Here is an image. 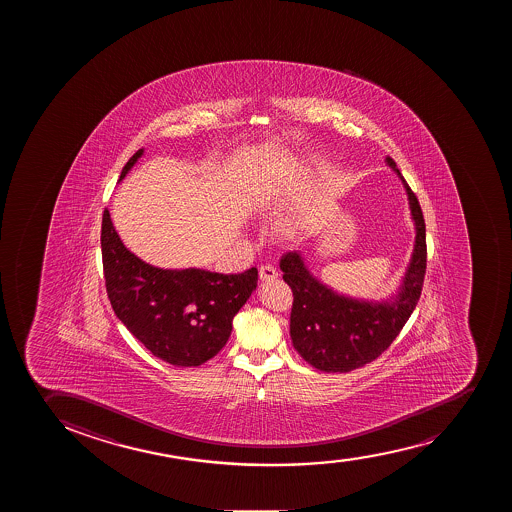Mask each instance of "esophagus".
Returning a JSON list of instances; mask_svg holds the SVG:
<instances>
[{"mask_svg": "<svg viewBox=\"0 0 512 512\" xmlns=\"http://www.w3.org/2000/svg\"><path fill=\"white\" fill-rule=\"evenodd\" d=\"M259 275L262 282H270V280H275L279 277V272L272 265H262L259 269Z\"/></svg>", "mask_w": 512, "mask_h": 512, "instance_id": "34e87169", "label": "esophagus"}]
</instances>
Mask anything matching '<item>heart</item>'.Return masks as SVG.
<instances>
[{
    "label": "heart",
    "mask_w": 512,
    "mask_h": 512,
    "mask_svg": "<svg viewBox=\"0 0 512 512\" xmlns=\"http://www.w3.org/2000/svg\"><path fill=\"white\" fill-rule=\"evenodd\" d=\"M267 185H269L267 180H260L259 183H255V185H253V190H257V192H264V190H267ZM275 232L279 233V235H282V237H289V235H292V233L295 232L294 218H280L279 222H277V225H275Z\"/></svg>",
    "instance_id": "obj_1"
}]
</instances>
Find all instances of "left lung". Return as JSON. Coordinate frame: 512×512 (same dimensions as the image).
<instances>
[{"label":"left lung","instance_id":"left-lung-1","mask_svg":"<svg viewBox=\"0 0 512 512\" xmlns=\"http://www.w3.org/2000/svg\"><path fill=\"white\" fill-rule=\"evenodd\" d=\"M385 162L404 185L415 225L414 252L394 297L382 302L352 299L315 279L300 252L285 253L280 260L284 280L294 292L292 344L302 359L324 372H350L377 359L394 342L420 299L427 264L424 217L394 160L387 157Z\"/></svg>","mask_w":512,"mask_h":512}]
</instances>
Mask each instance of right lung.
<instances>
[{
  "label": "right lung",
  "instance_id": "add662e5",
  "mask_svg": "<svg viewBox=\"0 0 512 512\" xmlns=\"http://www.w3.org/2000/svg\"><path fill=\"white\" fill-rule=\"evenodd\" d=\"M142 155L140 148L120 180ZM102 257L108 299L118 319L155 357L177 367H197L223 349L233 317L259 280L255 267L235 275L153 267L123 245L108 210L103 212Z\"/></svg>",
  "mask_w": 512,
  "mask_h": 512
}]
</instances>
